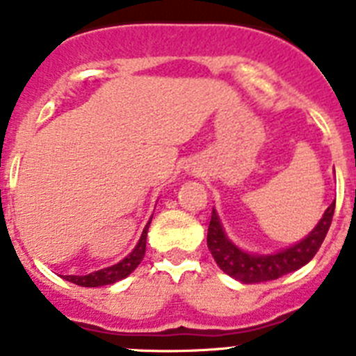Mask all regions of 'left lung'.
Segmentation results:
<instances>
[{"label":"left lung","instance_id":"obj_1","mask_svg":"<svg viewBox=\"0 0 356 356\" xmlns=\"http://www.w3.org/2000/svg\"><path fill=\"white\" fill-rule=\"evenodd\" d=\"M333 212H335V201L326 209L325 216L317 222L316 228L296 246L280 251L276 254H269V257H257V254H250L246 251L238 250L234 242L228 241L216 210H212L207 244H209V250L217 266L232 278L238 280L242 284L271 282V280L300 269L314 259V254L319 251L321 244L328 234Z\"/></svg>","mask_w":356,"mask_h":356}]
</instances>
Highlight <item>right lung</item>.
<instances>
[{"label":"right lung","mask_w":356,"mask_h":356,"mask_svg":"<svg viewBox=\"0 0 356 356\" xmlns=\"http://www.w3.org/2000/svg\"><path fill=\"white\" fill-rule=\"evenodd\" d=\"M149 222H147L143 235H140L139 244L135 246V250L128 254L127 259H122L119 264H115V266L112 267H106V269H102V271L90 273V275L85 276H65V280H67V282H72V284L81 285V287H103V285L115 284L119 280L127 278V276L130 275V273H134L135 269H137V266L143 262L144 253H146V237Z\"/></svg>","instance_id":"obj_1"}]
</instances>
